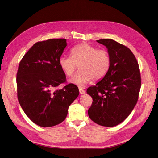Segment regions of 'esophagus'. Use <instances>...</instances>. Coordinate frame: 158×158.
Listing matches in <instances>:
<instances>
[{
  "label": "esophagus",
  "mask_w": 158,
  "mask_h": 158,
  "mask_svg": "<svg viewBox=\"0 0 158 158\" xmlns=\"http://www.w3.org/2000/svg\"><path fill=\"white\" fill-rule=\"evenodd\" d=\"M79 93L81 94H85V91L82 88H79Z\"/></svg>",
  "instance_id": "obj_1"
}]
</instances>
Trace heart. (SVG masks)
Returning <instances> with one entry per match:
<instances>
[{
    "mask_svg": "<svg viewBox=\"0 0 158 158\" xmlns=\"http://www.w3.org/2000/svg\"><path fill=\"white\" fill-rule=\"evenodd\" d=\"M71 56L63 55L59 59V65L64 73L70 76L80 67V72L69 79L72 84L84 86L92 79L98 81L107 74L110 65L108 52L84 43L70 50Z\"/></svg>",
    "mask_w": 158,
    "mask_h": 158,
    "instance_id": "1",
    "label": "heart"
}]
</instances>
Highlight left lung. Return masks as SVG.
<instances>
[{
	"label": "left lung",
	"mask_w": 158,
	"mask_h": 158,
	"mask_svg": "<svg viewBox=\"0 0 158 158\" xmlns=\"http://www.w3.org/2000/svg\"><path fill=\"white\" fill-rule=\"evenodd\" d=\"M96 41L107 48L110 65L105 76L87 89L93 98L88 112L96 123L111 127L125 120L135 106L141 85L140 70L127 47L111 39Z\"/></svg>",
	"instance_id": "8db88e82"
}]
</instances>
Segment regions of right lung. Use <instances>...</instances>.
I'll use <instances>...</instances> for the list:
<instances>
[{
	"instance_id": "add662e5",
	"label": "right lung",
	"mask_w": 158,
	"mask_h": 158,
	"mask_svg": "<svg viewBox=\"0 0 158 158\" xmlns=\"http://www.w3.org/2000/svg\"><path fill=\"white\" fill-rule=\"evenodd\" d=\"M67 45V40L61 38L37 42L19 65L16 82L19 104L27 117L40 127L62 122L79 94L73 84L55 89L65 81L59 59Z\"/></svg>"
}]
</instances>
